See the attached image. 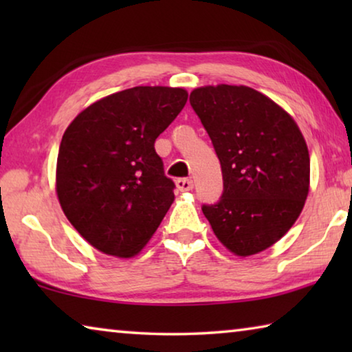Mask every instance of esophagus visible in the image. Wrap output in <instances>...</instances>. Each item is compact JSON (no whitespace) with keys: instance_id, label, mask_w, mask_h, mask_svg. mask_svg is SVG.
Masks as SVG:
<instances>
[{"instance_id":"34e87169","label":"esophagus","mask_w":352,"mask_h":352,"mask_svg":"<svg viewBox=\"0 0 352 352\" xmlns=\"http://www.w3.org/2000/svg\"><path fill=\"white\" fill-rule=\"evenodd\" d=\"M175 184L178 190H182V192H188V190H192L194 188V183L192 180H189V178H178Z\"/></svg>"}]
</instances>
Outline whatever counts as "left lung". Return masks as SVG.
<instances>
[{"label": "left lung", "mask_w": 352, "mask_h": 352, "mask_svg": "<svg viewBox=\"0 0 352 352\" xmlns=\"http://www.w3.org/2000/svg\"><path fill=\"white\" fill-rule=\"evenodd\" d=\"M189 102L223 175L222 199L201 211L228 252L242 258L264 252L305 208L311 184L305 136L283 107L245 85L199 87Z\"/></svg>", "instance_id": "1"}]
</instances>
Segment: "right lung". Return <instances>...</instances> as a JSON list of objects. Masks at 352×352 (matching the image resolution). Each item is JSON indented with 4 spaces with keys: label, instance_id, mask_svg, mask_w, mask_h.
<instances>
[{
    "label": "right lung",
    "instance_id": "right-lung-1",
    "mask_svg": "<svg viewBox=\"0 0 352 352\" xmlns=\"http://www.w3.org/2000/svg\"><path fill=\"white\" fill-rule=\"evenodd\" d=\"M188 100L184 88L135 87L96 100L65 130L56 192L83 239L105 254H138L174 201L155 152Z\"/></svg>",
    "mask_w": 352,
    "mask_h": 352
}]
</instances>
